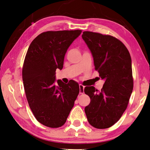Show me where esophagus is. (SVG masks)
<instances>
[{
  "mask_svg": "<svg viewBox=\"0 0 150 150\" xmlns=\"http://www.w3.org/2000/svg\"><path fill=\"white\" fill-rule=\"evenodd\" d=\"M84 88H85V86H83L81 84L79 85V93L80 94L84 93Z\"/></svg>",
  "mask_w": 150,
  "mask_h": 150,
  "instance_id": "1",
  "label": "esophagus"
}]
</instances>
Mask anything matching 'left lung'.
Returning a JSON list of instances; mask_svg holds the SVG:
<instances>
[{"instance_id": "8db88e82", "label": "left lung", "mask_w": 150, "mask_h": 150, "mask_svg": "<svg viewBox=\"0 0 150 150\" xmlns=\"http://www.w3.org/2000/svg\"><path fill=\"white\" fill-rule=\"evenodd\" d=\"M82 38L93 54L95 69L105 80L100 91L85 87L84 92L91 98L86 116L95 128H110L126 110L133 90L130 53L120 40L110 35L85 31Z\"/></svg>"}]
</instances>
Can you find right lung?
Here are the masks:
<instances>
[{"label":"right lung","mask_w":150,"mask_h":150,"mask_svg":"<svg viewBox=\"0 0 150 150\" xmlns=\"http://www.w3.org/2000/svg\"><path fill=\"white\" fill-rule=\"evenodd\" d=\"M82 30L47 31L33 40L25 57L22 80L26 96L35 118L45 126L59 128L65 123L79 93V84L57 80L65 53Z\"/></svg>","instance_id":"add662e5"}]
</instances>
